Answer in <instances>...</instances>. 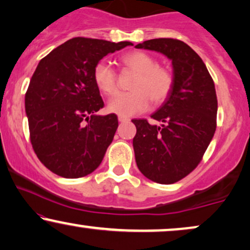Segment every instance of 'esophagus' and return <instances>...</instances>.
Instances as JSON below:
<instances>
[{
  "mask_svg": "<svg viewBox=\"0 0 250 250\" xmlns=\"http://www.w3.org/2000/svg\"><path fill=\"white\" fill-rule=\"evenodd\" d=\"M119 121L120 122H128V121H130V120H129L128 118H125V116H119Z\"/></svg>",
  "mask_w": 250,
  "mask_h": 250,
  "instance_id": "esophagus-1",
  "label": "esophagus"
}]
</instances>
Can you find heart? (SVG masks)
<instances>
[{
	"label": "heart",
	"mask_w": 250,
	"mask_h": 250,
	"mask_svg": "<svg viewBox=\"0 0 250 250\" xmlns=\"http://www.w3.org/2000/svg\"><path fill=\"white\" fill-rule=\"evenodd\" d=\"M121 62L128 68L137 72L131 92H122L108 102L107 109L119 116H132L147 109L149 99L160 104L170 94L174 76L168 68L158 65L154 57L143 51L125 53ZM94 82L99 91L111 96L116 92V73L109 64L101 61L94 67Z\"/></svg>",
	"instance_id": "heart-1"
}]
</instances>
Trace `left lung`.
Listing matches in <instances>:
<instances>
[{
    "instance_id": "obj_1",
    "label": "left lung",
    "mask_w": 250,
    "mask_h": 250,
    "mask_svg": "<svg viewBox=\"0 0 250 250\" xmlns=\"http://www.w3.org/2000/svg\"><path fill=\"white\" fill-rule=\"evenodd\" d=\"M152 50L171 61L174 84L152 119H134L132 141L137 167L159 184L181 181L200 164L216 130L217 97L205 62L186 43L175 39H153L135 45Z\"/></svg>"
}]
</instances>
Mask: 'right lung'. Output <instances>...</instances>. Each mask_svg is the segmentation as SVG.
Here are the masks:
<instances>
[{"label":"right lung","instance_id":"right-lung-1","mask_svg":"<svg viewBox=\"0 0 250 250\" xmlns=\"http://www.w3.org/2000/svg\"><path fill=\"white\" fill-rule=\"evenodd\" d=\"M131 42L74 38L40 61L27 92L25 111L31 143L40 161L65 178H79L98 168L114 137L115 114L104 107L94 82V67L108 53Z\"/></svg>","mask_w":250,"mask_h":250}]
</instances>
